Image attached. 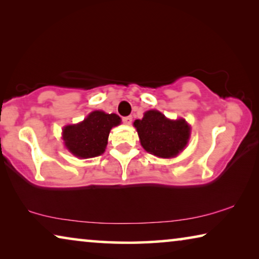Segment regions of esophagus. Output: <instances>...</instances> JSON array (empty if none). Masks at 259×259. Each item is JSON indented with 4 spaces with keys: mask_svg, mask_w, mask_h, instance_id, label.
<instances>
[{
    "mask_svg": "<svg viewBox=\"0 0 259 259\" xmlns=\"http://www.w3.org/2000/svg\"><path fill=\"white\" fill-rule=\"evenodd\" d=\"M122 121H123V123H124V124H131V122H133V116H125V117H123L122 118Z\"/></svg>",
    "mask_w": 259,
    "mask_h": 259,
    "instance_id": "34e87169",
    "label": "esophagus"
}]
</instances>
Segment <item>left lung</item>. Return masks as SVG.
I'll use <instances>...</instances> for the list:
<instances>
[{
    "label": "left lung",
    "mask_w": 259,
    "mask_h": 259,
    "mask_svg": "<svg viewBox=\"0 0 259 259\" xmlns=\"http://www.w3.org/2000/svg\"><path fill=\"white\" fill-rule=\"evenodd\" d=\"M141 144L151 154L160 158H170L178 155L186 147L190 126L180 120L171 121L158 110H149L142 120L134 122Z\"/></svg>",
    "instance_id": "obj_1"
}]
</instances>
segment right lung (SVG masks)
I'll use <instances>...</instances> for the list:
<instances>
[{
	"mask_svg": "<svg viewBox=\"0 0 259 259\" xmlns=\"http://www.w3.org/2000/svg\"><path fill=\"white\" fill-rule=\"evenodd\" d=\"M121 123L116 114H106L96 110L78 124L63 129L67 149L78 158H92L105 152L109 131Z\"/></svg>",
	"mask_w": 259,
	"mask_h": 259,
	"instance_id": "obj_1",
	"label": "right lung"
}]
</instances>
